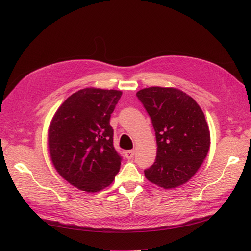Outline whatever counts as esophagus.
I'll return each instance as SVG.
<instances>
[{
  "instance_id": "esophagus-1",
  "label": "esophagus",
  "mask_w": 251,
  "mask_h": 251,
  "mask_svg": "<svg viewBox=\"0 0 251 251\" xmlns=\"http://www.w3.org/2000/svg\"><path fill=\"white\" fill-rule=\"evenodd\" d=\"M134 154H135V151H134L133 150H130V151H126V153H125L126 157L127 159H132V158L134 157Z\"/></svg>"
}]
</instances>
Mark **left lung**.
<instances>
[{"mask_svg":"<svg viewBox=\"0 0 251 251\" xmlns=\"http://www.w3.org/2000/svg\"><path fill=\"white\" fill-rule=\"evenodd\" d=\"M153 124L157 156L146 178L170 189L191 179L206 157L210 135L204 113L191 96L175 88L151 87L137 92Z\"/></svg>","mask_w":251,"mask_h":251,"instance_id":"obj_1","label":"left lung"}]
</instances>
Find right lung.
<instances>
[{
  "label": "right lung",
  "mask_w": 251,
  "mask_h": 251,
  "mask_svg": "<svg viewBox=\"0 0 251 251\" xmlns=\"http://www.w3.org/2000/svg\"><path fill=\"white\" fill-rule=\"evenodd\" d=\"M121 91L86 88L60 105L49 126L48 147L53 165L80 191L100 192L119 172L121 156L113 146L111 114Z\"/></svg>",
  "instance_id": "obj_1"
}]
</instances>
